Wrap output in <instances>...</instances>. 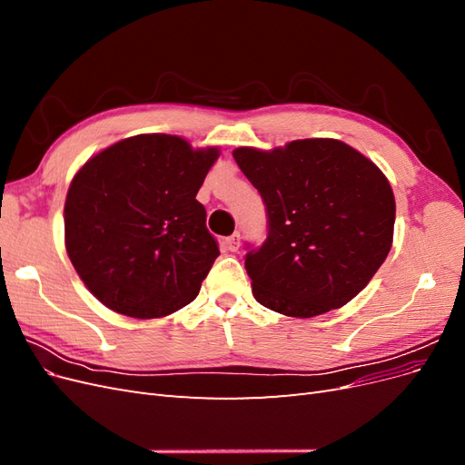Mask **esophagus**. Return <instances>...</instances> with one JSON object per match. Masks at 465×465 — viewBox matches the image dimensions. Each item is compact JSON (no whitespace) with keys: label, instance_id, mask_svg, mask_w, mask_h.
Wrapping results in <instances>:
<instances>
[{"label":"esophagus","instance_id":"obj_1","mask_svg":"<svg viewBox=\"0 0 465 465\" xmlns=\"http://www.w3.org/2000/svg\"><path fill=\"white\" fill-rule=\"evenodd\" d=\"M223 246H224V250L236 252V250H238V246H241V234L234 232V234L227 236V238H224V241H223Z\"/></svg>","mask_w":465,"mask_h":465}]
</instances>
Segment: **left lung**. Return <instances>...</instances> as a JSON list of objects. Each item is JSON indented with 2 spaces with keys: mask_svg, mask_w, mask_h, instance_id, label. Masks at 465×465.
<instances>
[{
  "mask_svg": "<svg viewBox=\"0 0 465 465\" xmlns=\"http://www.w3.org/2000/svg\"><path fill=\"white\" fill-rule=\"evenodd\" d=\"M232 157L267 209L265 242L244 262L254 299L292 318L355 299L393 242L396 200L384 173L330 137L238 147Z\"/></svg>",
  "mask_w": 465,
  "mask_h": 465,
  "instance_id": "8db88e82",
  "label": "left lung"
}]
</instances>
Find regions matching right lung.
<instances>
[{
	"mask_svg": "<svg viewBox=\"0 0 465 465\" xmlns=\"http://www.w3.org/2000/svg\"><path fill=\"white\" fill-rule=\"evenodd\" d=\"M217 147L142 134L83 164L64 205L65 250L110 311L151 320L190 304L219 256L195 200Z\"/></svg>",
	"mask_w": 465,
	"mask_h": 465,
	"instance_id": "add662e5",
	"label": "right lung"
}]
</instances>
